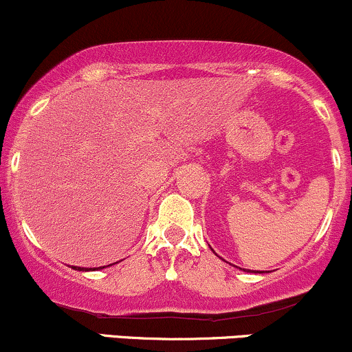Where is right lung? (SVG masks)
Here are the masks:
<instances>
[{
  "label": "right lung",
  "instance_id": "right-lung-1",
  "mask_svg": "<svg viewBox=\"0 0 352 352\" xmlns=\"http://www.w3.org/2000/svg\"><path fill=\"white\" fill-rule=\"evenodd\" d=\"M74 269H77V270H85L83 267H74Z\"/></svg>",
  "mask_w": 352,
  "mask_h": 352
}]
</instances>
